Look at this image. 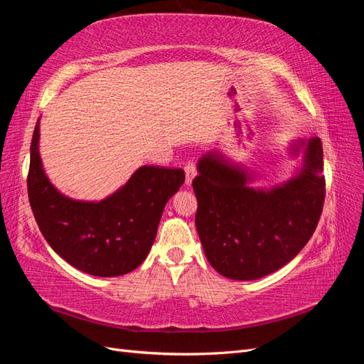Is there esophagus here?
I'll list each match as a JSON object with an SVG mask.
<instances>
[{
	"instance_id": "esophagus-1",
	"label": "esophagus",
	"mask_w": 364,
	"mask_h": 364,
	"mask_svg": "<svg viewBox=\"0 0 364 364\" xmlns=\"http://www.w3.org/2000/svg\"><path fill=\"white\" fill-rule=\"evenodd\" d=\"M197 174V168H196V165H194V162H188L185 165V176H186V185H191V182H193V179H194V176Z\"/></svg>"
}]
</instances>
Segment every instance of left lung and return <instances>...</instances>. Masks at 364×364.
Returning a JSON list of instances; mask_svg holds the SVG:
<instances>
[{
  "label": "left lung",
  "instance_id": "1",
  "mask_svg": "<svg viewBox=\"0 0 364 364\" xmlns=\"http://www.w3.org/2000/svg\"><path fill=\"white\" fill-rule=\"evenodd\" d=\"M301 146H299V144ZM305 146L301 173L270 190L247 185L252 176L217 151L197 164L196 228L209 264L223 277L252 281L291 261L314 234L325 202L323 149Z\"/></svg>",
  "mask_w": 364,
  "mask_h": 364
}]
</instances>
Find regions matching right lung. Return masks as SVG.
<instances>
[{
  "label": "right lung",
  "instance_id": "add662e5",
  "mask_svg": "<svg viewBox=\"0 0 364 364\" xmlns=\"http://www.w3.org/2000/svg\"><path fill=\"white\" fill-rule=\"evenodd\" d=\"M183 181L181 168L144 165L105 200H73L42 168L39 121L33 132L27 190L36 223L59 257L94 277H121L146 259L164 208Z\"/></svg>",
  "mask_w": 364,
  "mask_h": 364
}]
</instances>
